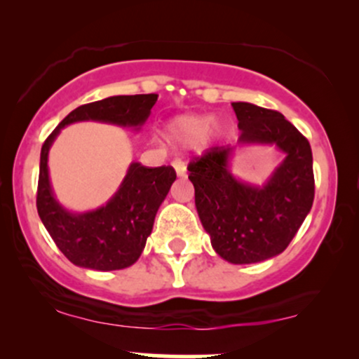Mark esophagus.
I'll use <instances>...</instances> for the list:
<instances>
[{
    "instance_id": "34e87169",
    "label": "esophagus",
    "mask_w": 359,
    "mask_h": 359,
    "mask_svg": "<svg viewBox=\"0 0 359 359\" xmlns=\"http://www.w3.org/2000/svg\"><path fill=\"white\" fill-rule=\"evenodd\" d=\"M172 165H174L177 175L179 177L187 175V165H185L182 160H174V163H172Z\"/></svg>"
}]
</instances>
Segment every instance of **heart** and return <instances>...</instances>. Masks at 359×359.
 <instances>
[{
    "label": "heart",
    "mask_w": 359,
    "mask_h": 359,
    "mask_svg": "<svg viewBox=\"0 0 359 359\" xmlns=\"http://www.w3.org/2000/svg\"><path fill=\"white\" fill-rule=\"evenodd\" d=\"M224 133V126L214 121L212 116L204 114H180L167 123L165 137L170 143L187 148L196 145L199 150H205Z\"/></svg>",
    "instance_id": "b5f03b06"
}]
</instances>
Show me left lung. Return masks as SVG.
Returning <instances> with one entry per match:
<instances>
[{
	"mask_svg": "<svg viewBox=\"0 0 359 359\" xmlns=\"http://www.w3.org/2000/svg\"><path fill=\"white\" fill-rule=\"evenodd\" d=\"M241 130L238 145H275L285 158L263 185L229 170L236 147L211 148L189 163L196 208L214 251L234 265L277 257L299 231L314 203L312 150L278 111L233 102Z\"/></svg>",
	"mask_w": 359,
	"mask_h": 359,
	"instance_id": "obj_1",
	"label": "left lung"
}]
</instances>
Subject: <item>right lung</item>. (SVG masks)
<instances>
[{
	"label": "right lung",
	"instance_id": "obj_1",
	"mask_svg": "<svg viewBox=\"0 0 359 359\" xmlns=\"http://www.w3.org/2000/svg\"><path fill=\"white\" fill-rule=\"evenodd\" d=\"M158 94L111 96L69 113L45 140L40 154L36 209L57 248L74 265L89 270L131 266L145 248L160 204L175 180L172 167L148 168L133 162L114 196L101 208L72 212L55 199L48 177V150L62 128L79 121H101L140 130L150 116Z\"/></svg>",
	"mask_w": 359,
	"mask_h": 359
}]
</instances>
